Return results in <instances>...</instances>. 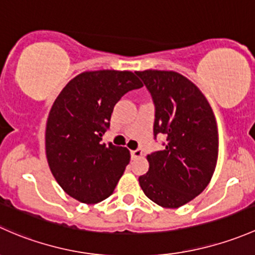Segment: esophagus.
I'll return each instance as SVG.
<instances>
[{
	"instance_id": "obj_1",
	"label": "esophagus",
	"mask_w": 255,
	"mask_h": 255,
	"mask_svg": "<svg viewBox=\"0 0 255 255\" xmlns=\"http://www.w3.org/2000/svg\"><path fill=\"white\" fill-rule=\"evenodd\" d=\"M141 157H142V151H141L140 148L133 149V151H131V158H132V159L141 158Z\"/></svg>"
}]
</instances>
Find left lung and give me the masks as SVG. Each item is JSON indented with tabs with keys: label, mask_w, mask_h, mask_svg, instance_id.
<instances>
[{
	"label": "left lung",
	"mask_w": 255,
	"mask_h": 255,
	"mask_svg": "<svg viewBox=\"0 0 255 255\" xmlns=\"http://www.w3.org/2000/svg\"><path fill=\"white\" fill-rule=\"evenodd\" d=\"M154 104V138L164 148L147 156L140 175L143 193L162 207L177 209L198 196L211 180L219 154V132L209 102L191 81L174 71H136Z\"/></svg>",
	"instance_id": "left-lung-1"
}]
</instances>
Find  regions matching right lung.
Here are the masks:
<instances>
[{"instance_id":"1","label":"right lung","mask_w":255,"mask_h":255,"mask_svg":"<svg viewBox=\"0 0 255 255\" xmlns=\"http://www.w3.org/2000/svg\"><path fill=\"white\" fill-rule=\"evenodd\" d=\"M141 87L130 71H88L72 78L55 99L46 123V158L56 182L76 200L97 204L114 191L130 152L103 143L102 136L115 104Z\"/></svg>"}]
</instances>
